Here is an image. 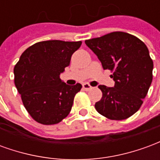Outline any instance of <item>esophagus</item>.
I'll list each match as a JSON object with an SVG mask.
<instances>
[{"mask_svg": "<svg viewBox=\"0 0 160 160\" xmlns=\"http://www.w3.org/2000/svg\"><path fill=\"white\" fill-rule=\"evenodd\" d=\"M92 88V87H91L90 85H89L88 83H84L83 84V89H84V90L89 91V90H91Z\"/></svg>", "mask_w": 160, "mask_h": 160, "instance_id": "34e87169", "label": "esophagus"}]
</instances>
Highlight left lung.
<instances>
[{
	"mask_svg": "<svg viewBox=\"0 0 160 160\" xmlns=\"http://www.w3.org/2000/svg\"><path fill=\"white\" fill-rule=\"evenodd\" d=\"M104 69L113 72L114 87L98 86L97 111L111 120L127 119L141 108L152 80L153 62L148 47L129 33L114 32L85 41Z\"/></svg>",
	"mask_w": 160,
	"mask_h": 160,
	"instance_id": "8db88e82",
	"label": "left lung"
}]
</instances>
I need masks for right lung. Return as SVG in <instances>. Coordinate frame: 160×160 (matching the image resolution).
<instances>
[{"label":"right lung","instance_id":"add662e5","mask_svg":"<svg viewBox=\"0 0 160 160\" xmlns=\"http://www.w3.org/2000/svg\"><path fill=\"white\" fill-rule=\"evenodd\" d=\"M82 42L49 40L26 49L14 67V83L23 104L34 120L44 125L60 122L69 114L82 86H69L60 74Z\"/></svg>","mask_w":160,"mask_h":160}]
</instances>
